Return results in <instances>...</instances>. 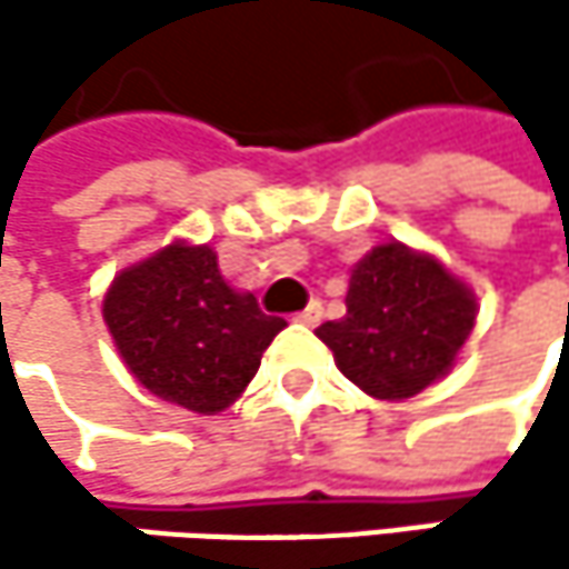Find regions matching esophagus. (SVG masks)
I'll use <instances>...</instances> for the list:
<instances>
[{
    "label": "esophagus",
    "mask_w": 569,
    "mask_h": 569,
    "mask_svg": "<svg viewBox=\"0 0 569 569\" xmlns=\"http://www.w3.org/2000/svg\"><path fill=\"white\" fill-rule=\"evenodd\" d=\"M299 322H306V326H319V319H322V302L319 299H312L299 316H296Z\"/></svg>",
    "instance_id": "34e87169"
}]
</instances>
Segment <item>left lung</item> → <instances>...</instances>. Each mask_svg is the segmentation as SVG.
Returning a JSON list of instances; mask_svg holds the SVG:
<instances>
[{"label":"left lung","mask_w":569,"mask_h":569,"mask_svg":"<svg viewBox=\"0 0 569 569\" xmlns=\"http://www.w3.org/2000/svg\"><path fill=\"white\" fill-rule=\"evenodd\" d=\"M475 292L435 257L382 243L352 267L346 316L316 336L366 396L401 401L445 379L475 329Z\"/></svg>","instance_id":"8db88e82"}]
</instances>
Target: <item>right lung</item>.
Segmentation results:
<instances>
[{"mask_svg": "<svg viewBox=\"0 0 569 569\" xmlns=\"http://www.w3.org/2000/svg\"><path fill=\"white\" fill-rule=\"evenodd\" d=\"M101 312L131 376L197 415L233 405L286 326L253 292L227 286L210 247L187 243L121 270Z\"/></svg>", "mask_w": 569, "mask_h": 569, "instance_id": "right-lung-1", "label": "right lung"}]
</instances>
